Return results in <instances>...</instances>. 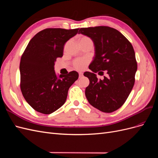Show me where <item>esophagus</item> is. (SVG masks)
<instances>
[{"instance_id":"obj_1","label":"esophagus","mask_w":158,"mask_h":158,"mask_svg":"<svg viewBox=\"0 0 158 158\" xmlns=\"http://www.w3.org/2000/svg\"><path fill=\"white\" fill-rule=\"evenodd\" d=\"M83 76V73H79V78H82Z\"/></svg>"}]
</instances>
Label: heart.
Returning a JSON list of instances; mask_svg holds the SVG:
<instances>
[{
    "instance_id": "1",
    "label": "heart",
    "mask_w": 158,
    "mask_h": 158,
    "mask_svg": "<svg viewBox=\"0 0 158 158\" xmlns=\"http://www.w3.org/2000/svg\"><path fill=\"white\" fill-rule=\"evenodd\" d=\"M85 41H90L92 42L90 38L86 36H82L79 39V43L81 42H85ZM88 63V60L86 59H78L74 61V66L76 69L77 70H82L84 69L85 66Z\"/></svg>"
}]
</instances>
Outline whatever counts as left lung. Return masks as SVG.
I'll return each mask as SVG.
<instances>
[{
  "label": "left lung",
  "mask_w": 158,
  "mask_h": 158,
  "mask_svg": "<svg viewBox=\"0 0 158 158\" xmlns=\"http://www.w3.org/2000/svg\"><path fill=\"white\" fill-rule=\"evenodd\" d=\"M78 33L94 42L95 56L85 72L89 84L85 94L93 107L104 113H112L126 102L135 84L137 63L135 52L122 33L108 26L80 28ZM106 70L108 76L98 80L94 73Z\"/></svg>",
  "instance_id": "1"
}]
</instances>
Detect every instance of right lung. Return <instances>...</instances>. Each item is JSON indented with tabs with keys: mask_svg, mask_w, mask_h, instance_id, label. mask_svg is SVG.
Instances as JSON below:
<instances>
[{
	"mask_svg": "<svg viewBox=\"0 0 158 158\" xmlns=\"http://www.w3.org/2000/svg\"><path fill=\"white\" fill-rule=\"evenodd\" d=\"M78 30L45 29L32 38L23 52L20 88L26 101L36 111L48 114L63 106L70 87L78 78L77 72L57 75L54 68L56 58L63 55L65 43Z\"/></svg>",
	"mask_w": 158,
	"mask_h": 158,
	"instance_id": "1",
	"label": "right lung"
}]
</instances>
